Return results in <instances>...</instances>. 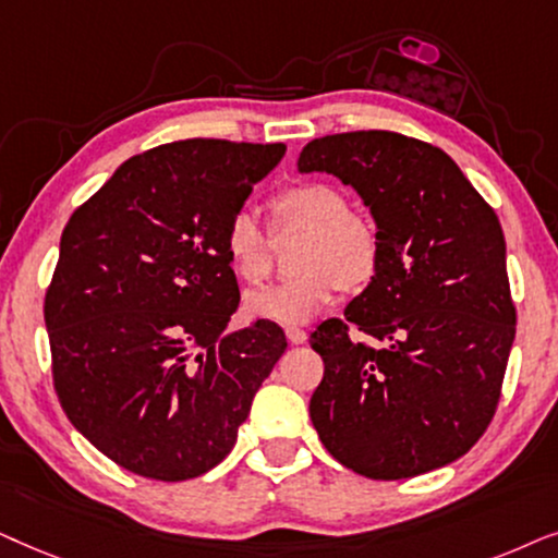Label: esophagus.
I'll return each mask as SVG.
<instances>
[{
    "label": "esophagus",
    "instance_id": "34e87169",
    "mask_svg": "<svg viewBox=\"0 0 558 558\" xmlns=\"http://www.w3.org/2000/svg\"><path fill=\"white\" fill-rule=\"evenodd\" d=\"M286 337H288V341H291V344H303V341L308 339V333L303 331V329H299V326H288Z\"/></svg>",
    "mask_w": 558,
    "mask_h": 558
}]
</instances>
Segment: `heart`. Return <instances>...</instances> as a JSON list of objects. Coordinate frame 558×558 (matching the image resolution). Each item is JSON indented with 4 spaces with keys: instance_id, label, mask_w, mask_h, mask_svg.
<instances>
[{
    "instance_id": "heart-1",
    "label": "heart",
    "mask_w": 558,
    "mask_h": 558,
    "mask_svg": "<svg viewBox=\"0 0 558 558\" xmlns=\"http://www.w3.org/2000/svg\"><path fill=\"white\" fill-rule=\"evenodd\" d=\"M293 275L244 299V314L272 324H306L329 306L341 288L362 293L383 265V240L373 221L349 211V198L324 181L295 183L272 202V234H299ZM227 263L242 283H263L272 267L270 236L255 214L236 209L221 232Z\"/></svg>"
}]
</instances>
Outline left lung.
I'll use <instances>...</instances> for the list:
<instances>
[{
  "label": "left lung",
  "instance_id": "1",
  "mask_svg": "<svg viewBox=\"0 0 558 558\" xmlns=\"http://www.w3.org/2000/svg\"><path fill=\"white\" fill-rule=\"evenodd\" d=\"M301 173L352 185L383 240L375 283L311 333L324 377L311 421L326 451L369 480L464 457L493 421L512 339L505 236L493 206L439 147L385 130L303 147ZM356 325L381 341L348 337Z\"/></svg>",
  "mask_w": 558,
  "mask_h": 558
}]
</instances>
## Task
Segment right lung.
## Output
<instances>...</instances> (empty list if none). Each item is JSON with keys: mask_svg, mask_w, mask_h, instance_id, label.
<instances>
[{"mask_svg": "<svg viewBox=\"0 0 558 558\" xmlns=\"http://www.w3.org/2000/svg\"><path fill=\"white\" fill-rule=\"evenodd\" d=\"M283 143L178 140L135 155L71 214L46 293L53 385L104 457L160 482L217 466L288 341L227 324L240 286L227 219Z\"/></svg>", "mask_w": 558, "mask_h": 558, "instance_id": "add662e5", "label": "right lung"}]
</instances>
